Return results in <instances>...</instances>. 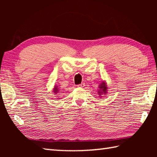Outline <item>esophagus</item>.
Segmentation results:
<instances>
[{
	"label": "esophagus",
	"mask_w": 157,
	"mask_h": 157,
	"mask_svg": "<svg viewBox=\"0 0 157 157\" xmlns=\"http://www.w3.org/2000/svg\"><path fill=\"white\" fill-rule=\"evenodd\" d=\"M84 86H85L84 83H82V84H78V86L79 87V88H82V87H84Z\"/></svg>",
	"instance_id": "esophagus-1"
}]
</instances>
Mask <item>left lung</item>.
I'll return each instance as SVG.
<instances>
[{
    "label": "left lung",
    "mask_w": 157,
    "mask_h": 157,
    "mask_svg": "<svg viewBox=\"0 0 157 157\" xmlns=\"http://www.w3.org/2000/svg\"><path fill=\"white\" fill-rule=\"evenodd\" d=\"M99 90H98V94H99L100 96L101 95L104 94L105 95V94H107V83L105 81H102L101 82V84L99 85Z\"/></svg>",
    "instance_id": "left-lung-1"
}]
</instances>
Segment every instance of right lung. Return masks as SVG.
Listing matches in <instances>:
<instances>
[{"instance_id": "right-lung-1", "label": "right lung", "mask_w": 157, "mask_h": 157, "mask_svg": "<svg viewBox=\"0 0 157 157\" xmlns=\"http://www.w3.org/2000/svg\"><path fill=\"white\" fill-rule=\"evenodd\" d=\"M59 91V88L57 86H54V89H53V93H54V94H57L58 92Z\"/></svg>"}]
</instances>
